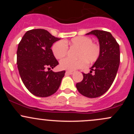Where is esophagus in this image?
Returning <instances> with one entry per match:
<instances>
[{"label":"esophagus","mask_w":134,"mask_h":134,"mask_svg":"<svg viewBox=\"0 0 134 134\" xmlns=\"http://www.w3.org/2000/svg\"><path fill=\"white\" fill-rule=\"evenodd\" d=\"M65 73L67 74V75H72V73H73V71H67L65 72Z\"/></svg>","instance_id":"1"}]
</instances>
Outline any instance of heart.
Returning a JSON list of instances; mask_svg holds the SVG:
<instances>
[{
  "mask_svg": "<svg viewBox=\"0 0 134 134\" xmlns=\"http://www.w3.org/2000/svg\"><path fill=\"white\" fill-rule=\"evenodd\" d=\"M77 48L76 57L77 59L65 58L59 63L62 69L74 71L83 68L87 64H92L98 60L100 54L99 44L93 42L92 39L88 36H77L69 41H58L54 43L52 51L56 59H62L66 56L68 47Z\"/></svg>",
  "mask_w": 134,
  "mask_h": 134,
  "instance_id": "b5f03b06",
  "label": "heart"
}]
</instances>
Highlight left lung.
Returning <instances> with one entry per match:
<instances>
[{"label": "left lung", "instance_id": "obj_1", "mask_svg": "<svg viewBox=\"0 0 134 134\" xmlns=\"http://www.w3.org/2000/svg\"><path fill=\"white\" fill-rule=\"evenodd\" d=\"M86 34L97 36L100 47V54L90 72L83 73V80L76 86L82 95L96 98L104 94L115 78L120 63L119 44L109 32L94 30Z\"/></svg>", "mask_w": 134, "mask_h": 134}]
</instances>
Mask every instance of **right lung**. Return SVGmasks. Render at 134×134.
<instances>
[{
  "label": "right lung",
  "instance_id": "obj_1",
  "mask_svg": "<svg viewBox=\"0 0 134 134\" xmlns=\"http://www.w3.org/2000/svg\"><path fill=\"white\" fill-rule=\"evenodd\" d=\"M60 40L44 29L27 31L19 43L17 64L20 76L34 95L47 97L58 90L65 71L51 70L59 64L51 47Z\"/></svg>",
  "mask_w": 134,
  "mask_h": 134
}]
</instances>
